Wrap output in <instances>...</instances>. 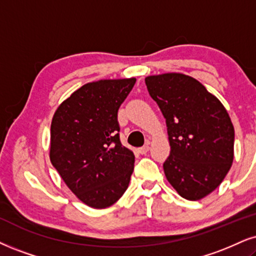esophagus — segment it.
<instances>
[{
  "label": "esophagus",
  "instance_id": "34e87169",
  "mask_svg": "<svg viewBox=\"0 0 256 256\" xmlns=\"http://www.w3.org/2000/svg\"><path fill=\"white\" fill-rule=\"evenodd\" d=\"M138 153H141V154H146L148 150H150V144H144V146H142V147H140L138 148Z\"/></svg>",
  "mask_w": 256,
  "mask_h": 256
}]
</instances>
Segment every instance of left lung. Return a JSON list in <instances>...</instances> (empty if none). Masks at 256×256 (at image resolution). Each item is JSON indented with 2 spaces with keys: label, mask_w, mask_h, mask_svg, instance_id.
Listing matches in <instances>:
<instances>
[{
  "label": "left lung",
  "mask_w": 256,
  "mask_h": 256,
  "mask_svg": "<svg viewBox=\"0 0 256 256\" xmlns=\"http://www.w3.org/2000/svg\"><path fill=\"white\" fill-rule=\"evenodd\" d=\"M166 118L171 152L164 172L173 188L200 200L218 188L234 160V126L220 100L194 78L162 74L144 78Z\"/></svg>",
  "instance_id": "left-lung-1"
}]
</instances>
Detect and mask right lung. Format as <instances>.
<instances>
[{
    "instance_id": "1",
    "label": "right lung",
    "mask_w": 256,
    "mask_h": 256,
    "mask_svg": "<svg viewBox=\"0 0 256 256\" xmlns=\"http://www.w3.org/2000/svg\"><path fill=\"white\" fill-rule=\"evenodd\" d=\"M136 78L84 84L56 110L50 159L76 197L94 209L116 203L128 188L134 153L122 146L118 112Z\"/></svg>"
}]
</instances>
